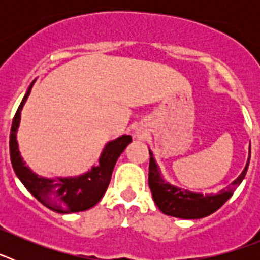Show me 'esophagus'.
Returning a JSON list of instances; mask_svg holds the SVG:
<instances>
[{"mask_svg": "<svg viewBox=\"0 0 260 260\" xmlns=\"http://www.w3.org/2000/svg\"><path fill=\"white\" fill-rule=\"evenodd\" d=\"M139 133H141V130H139V132H138V134H139Z\"/></svg>", "mask_w": 260, "mask_h": 260, "instance_id": "obj_1", "label": "esophagus"}]
</instances>
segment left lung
Returning a JSON list of instances; mask_svg holds the SVG:
<instances>
[{"label":"left lung","instance_id":"1","mask_svg":"<svg viewBox=\"0 0 260 260\" xmlns=\"http://www.w3.org/2000/svg\"><path fill=\"white\" fill-rule=\"evenodd\" d=\"M249 160L242 173L226 187L217 194H199L189 190L181 189L168 183L162 180L160 169L150 151V172H148V186H150L152 198L158 210L168 216L180 217V219H202L219 210L225 202L233 195L234 190L242 182L246 176Z\"/></svg>","mask_w":260,"mask_h":260}]
</instances>
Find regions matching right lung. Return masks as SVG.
<instances>
[{
    "label": "right lung",
    "mask_w": 260,
    "mask_h": 260,
    "mask_svg": "<svg viewBox=\"0 0 260 260\" xmlns=\"http://www.w3.org/2000/svg\"><path fill=\"white\" fill-rule=\"evenodd\" d=\"M36 80V79H35ZM27 89L17 113L14 116L10 132V160L13 169L20 182L31 192L41 204L49 210L58 213H71L86 211L93 207L107 191L110 182L112 172L117 158L123 152L128 143H132L130 135H122L109 142L103 150L99 158L98 167H92L91 171L78 177H57L45 178L40 177L29 169L23 161L17 142V132L20 122V112L28 99L32 86Z\"/></svg>",
    "instance_id": "1"
}]
</instances>
